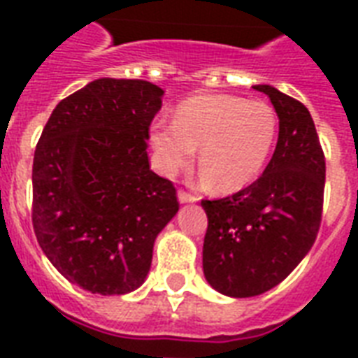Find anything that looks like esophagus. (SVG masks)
<instances>
[{"label": "esophagus", "mask_w": 358, "mask_h": 358, "mask_svg": "<svg viewBox=\"0 0 358 358\" xmlns=\"http://www.w3.org/2000/svg\"><path fill=\"white\" fill-rule=\"evenodd\" d=\"M178 201L182 202V204H185V202H195V201H196V196H195V195H191V193H187V191L180 189V191H178Z\"/></svg>", "instance_id": "obj_1"}]
</instances>
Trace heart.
Returning a JSON list of instances; mask_svg holds the SVG:
<instances>
[{"label":"heart","instance_id":"obj_1","mask_svg":"<svg viewBox=\"0 0 358 358\" xmlns=\"http://www.w3.org/2000/svg\"><path fill=\"white\" fill-rule=\"evenodd\" d=\"M275 109L262 100L229 94H201L176 108L174 122L150 124L154 165L174 176L191 165L199 148L202 180H215L219 191H238L252 184L267 163L277 137Z\"/></svg>","mask_w":358,"mask_h":358}]
</instances>
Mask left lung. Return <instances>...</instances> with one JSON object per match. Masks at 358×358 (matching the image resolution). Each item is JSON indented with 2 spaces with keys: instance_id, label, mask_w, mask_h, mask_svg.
I'll list each match as a JSON object with an SVG mask.
<instances>
[{
  "instance_id": "8db88e82",
  "label": "left lung",
  "mask_w": 358,
  "mask_h": 358,
  "mask_svg": "<svg viewBox=\"0 0 358 358\" xmlns=\"http://www.w3.org/2000/svg\"><path fill=\"white\" fill-rule=\"evenodd\" d=\"M278 141L271 162L249 187L202 201L208 230L202 269L229 297H255L282 282L316 241L322 223L325 156L308 109L271 85Z\"/></svg>"
}]
</instances>
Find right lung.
Wrapping results in <instances>:
<instances>
[{"label": "right lung", "mask_w": 358, "mask_h": 358, "mask_svg": "<svg viewBox=\"0 0 358 358\" xmlns=\"http://www.w3.org/2000/svg\"><path fill=\"white\" fill-rule=\"evenodd\" d=\"M163 89L100 78L57 103L33 159V229L72 284L124 295L145 282L157 234L178 212L146 139Z\"/></svg>", "instance_id": "1"}]
</instances>
